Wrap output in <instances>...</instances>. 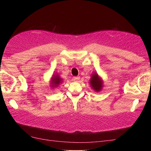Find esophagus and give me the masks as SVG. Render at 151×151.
Returning a JSON list of instances; mask_svg holds the SVG:
<instances>
[{
	"label": "esophagus",
	"mask_w": 151,
	"mask_h": 151,
	"mask_svg": "<svg viewBox=\"0 0 151 151\" xmlns=\"http://www.w3.org/2000/svg\"><path fill=\"white\" fill-rule=\"evenodd\" d=\"M73 80L75 81H78L80 80V77H79V76H75V77L73 78Z\"/></svg>",
	"instance_id": "1"
}]
</instances>
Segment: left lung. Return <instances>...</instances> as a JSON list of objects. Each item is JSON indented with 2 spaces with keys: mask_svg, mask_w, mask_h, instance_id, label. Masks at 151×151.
<instances>
[{
  "mask_svg": "<svg viewBox=\"0 0 151 151\" xmlns=\"http://www.w3.org/2000/svg\"><path fill=\"white\" fill-rule=\"evenodd\" d=\"M91 86L93 88V90L96 92H99L102 90L103 86V83L101 78L96 73H93L90 80Z\"/></svg>",
  "mask_w": 151,
  "mask_h": 151,
  "instance_id": "8db88e82",
  "label": "left lung"
}]
</instances>
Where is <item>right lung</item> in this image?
Here are the masks:
<instances>
[{
	"instance_id": "1",
	"label": "right lung",
	"mask_w": 151,
	"mask_h": 151,
	"mask_svg": "<svg viewBox=\"0 0 151 151\" xmlns=\"http://www.w3.org/2000/svg\"><path fill=\"white\" fill-rule=\"evenodd\" d=\"M62 78H61L59 75H52V78H51V86L52 87H56L58 86V85H60V83H62Z\"/></svg>"
}]
</instances>
